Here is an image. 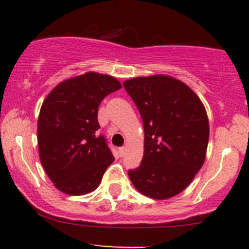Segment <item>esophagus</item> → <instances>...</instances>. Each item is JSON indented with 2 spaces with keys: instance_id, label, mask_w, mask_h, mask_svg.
Instances as JSON below:
<instances>
[{
  "instance_id": "1",
  "label": "esophagus",
  "mask_w": 249,
  "mask_h": 249,
  "mask_svg": "<svg viewBox=\"0 0 249 249\" xmlns=\"http://www.w3.org/2000/svg\"><path fill=\"white\" fill-rule=\"evenodd\" d=\"M118 152H119V155H120V157H124L125 153H126V148H125V147L119 148V149H118Z\"/></svg>"
}]
</instances>
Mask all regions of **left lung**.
I'll return each instance as SVG.
<instances>
[{"label": "left lung", "instance_id": "left-lung-1", "mask_svg": "<svg viewBox=\"0 0 249 249\" xmlns=\"http://www.w3.org/2000/svg\"><path fill=\"white\" fill-rule=\"evenodd\" d=\"M140 110L144 153L129 177L141 194L165 200L194 179L206 158L210 124L196 94L176 78L157 74L124 82Z\"/></svg>", "mask_w": 249, "mask_h": 249}]
</instances>
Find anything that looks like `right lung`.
<instances>
[{
  "label": "right lung",
  "mask_w": 249,
  "mask_h": 249,
  "mask_svg": "<svg viewBox=\"0 0 249 249\" xmlns=\"http://www.w3.org/2000/svg\"><path fill=\"white\" fill-rule=\"evenodd\" d=\"M120 88L114 77L87 72L57 84L43 101L37 123L39 159L60 192L77 196L94 192L114 161L105 137L97 135V109Z\"/></svg>",
  "instance_id": "obj_1"
}]
</instances>
